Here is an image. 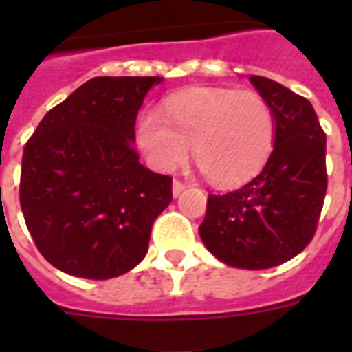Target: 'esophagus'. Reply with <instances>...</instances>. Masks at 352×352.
<instances>
[{"mask_svg": "<svg viewBox=\"0 0 352 352\" xmlns=\"http://www.w3.org/2000/svg\"><path fill=\"white\" fill-rule=\"evenodd\" d=\"M184 190H186V184H184L182 181H179V179H175V181H173V195L179 197Z\"/></svg>", "mask_w": 352, "mask_h": 352, "instance_id": "esophagus-1", "label": "esophagus"}]
</instances>
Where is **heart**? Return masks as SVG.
<instances>
[{
  "label": "heart",
  "instance_id": "heart-1",
  "mask_svg": "<svg viewBox=\"0 0 352 352\" xmlns=\"http://www.w3.org/2000/svg\"><path fill=\"white\" fill-rule=\"evenodd\" d=\"M166 118L144 113L137 138L157 170H175L188 159L215 184H234L256 173L274 148L276 115L254 91L193 89L166 102Z\"/></svg>",
  "mask_w": 352,
  "mask_h": 352
}]
</instances>
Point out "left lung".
<instances>
[{"instance_id": "obj_1", "label": "left lung", "mask_w": 352, "mask_h": 352, "mask_svg": "<svg viewBox=\"0 0 352 352\" xmlns=\"http://www.w3.org/2000/svg\"><path fill=\"white\" fill-rule=\"evenodd\" d=\"M276 115V138L256 177L210 193L201 239L219 261L261 270L296 257L316 234L327 192L325 131L307 98L265 76H250Z\"/></svg>"}]
</instances>
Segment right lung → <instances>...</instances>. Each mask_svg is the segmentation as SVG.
<instances>
[{
    "label": "right lung",
    "mask_w": 352,
    "mask_h": 352,
    "mask_svg": "<svg viewBox=\"0 0 352 352\" xmlns=\"http://www.w3.org/2000/svg\"><path fill=\"white\" fill-rule=\"evenodd\" d=\"M160 76H96L52 107L27 140L19 204L52 267L87 279L126 274L171 203V177L138 162L135 120Z\"/></svg>",
    "instance_id": "obj_1"
}]
</instances>
